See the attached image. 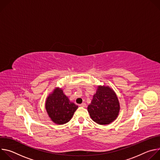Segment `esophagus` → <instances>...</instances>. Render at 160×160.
Segmentation results:
<instances>
[{
	"mask_svg": "<svg viewBox=\"0 0 160 160\" xmlns=\"http://www.w3.org/2000/svg\"><path fill=\"white\" fill-rule=\"evenodd\" d=\"M79 106H81V107H83V108H85V107H86V104H85V103H82V104H80Z\"/></svg>",
	"mask_w": 160,
	"mask_h": 160,
	"instance_id": "34e87169",
	"label": "esophagus"
}]
</instances>
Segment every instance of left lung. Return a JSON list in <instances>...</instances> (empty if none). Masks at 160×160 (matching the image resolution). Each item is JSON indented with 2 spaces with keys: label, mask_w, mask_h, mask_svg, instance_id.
I'll use <instances>...</instances> for the list:
<instances>
[{
  "label": "left lung",
  "mask_w": 160,
  "mask_h": 160,
  "mask_svg": "<svg viewBox=\"0 0 160 160\" xmlns=\"http://www.w3.org/2000/svg\"><path fill=\"white\" fill-rule=\"evenodd\" d=\"M120 109L118 97L109 86L98 85L87 110L92 120L99 125H108L115 120Z\"/></svg>",
  "instance_id": "1"
}]
</instances>
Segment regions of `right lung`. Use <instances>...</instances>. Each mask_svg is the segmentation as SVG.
Returning <instances> with one entry per match:
<instances>
[{"label": "right lung", "mask_w": 160, "mask_h": 160, "mask_svg": "<svg viewBox=\"0 0 160 160\" xmlns=\"http://www.w3.org/2000/svg\"><path fill=\"white\" fill-rule=\"evenodd\" d=\"M78 108L64 94L61 88L56 87L45 101V109L51 120L58 125L69 122Z\"/></svg>", "instance_id": "add662e5"}]
</instances>
